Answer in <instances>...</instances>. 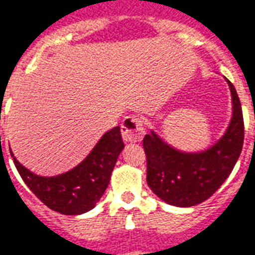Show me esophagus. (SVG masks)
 <instances>
[{
	"label": "esophagus",
	"mask_w": 255,
	"mask_h": 255,
	"mask_svg": "<svg viewBox=\"0 0 255 255\" xmlns=\"http://www.w3.org/2000/svg\"><path fill=\"white\" fill-rule=\"evenodd\" d=\"M145 133L142 121L138 117L128 115L122 123V136L127 142H138Z\"/></svg>",
	"instance_id": "obj_1"
}]
</instances>
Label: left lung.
Masks as SVG:
<instances>
[{
    "label": "left lung",
    "instance_id": "8db88e82",
    "mask_svg": "<svg viewBox=\"0 0 255 255\" xmlns=\"http://www.w3.org/2000/svg\"><path fill=\"white\" fill-rule=\"evenodd\" d=\"M232 118L217 144L200 153H185L166 144L155 132L145 134L146 181L166 204L190 207L213 196L232 172L244 144V118L240 98L228 79Z\"/></svg>",
    "mask_w": 255,
    "mask_h": 255
}]
</instances>
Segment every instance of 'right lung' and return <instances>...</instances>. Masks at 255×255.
Returning a JSON list of instances; mask_svg holds the SVG:
<instances>
[{"mask_svg":"<svg viewBox=\"0 0 255 255\" xmlns=\"http://www.w3.org/2000/svg\"><path fill=\"white\" fill-rule=\"evenodd\" d=\"M123 147L121 128L114 127L100 138L76 167L50 177L33 174L19 163L11 149L10 154L23 181L38 200L57 213L79 215L92 210L101 200Z\"/></svg>","mask_w":255,"mask_h":255,"instance_id":"1","label":"right lung"}]
</instances>
